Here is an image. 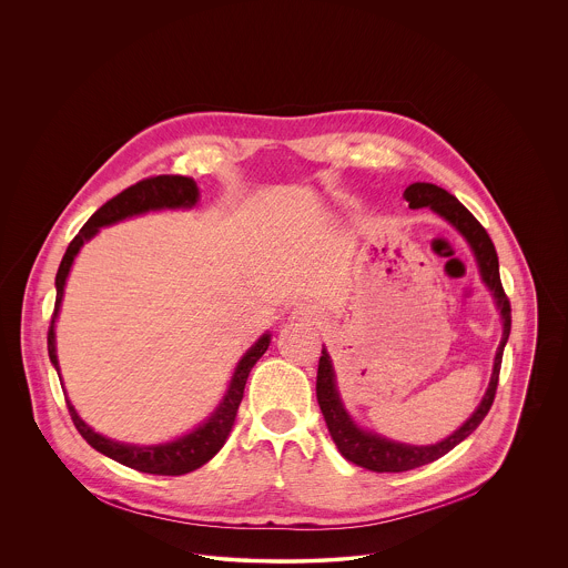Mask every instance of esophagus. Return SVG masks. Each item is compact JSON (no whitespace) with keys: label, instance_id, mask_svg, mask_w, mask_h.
<instances>
[{"label":"esophagus","instance_id":"esophagus-1","mask_svg":"<svg viewBox=\"0 0 568 568\" xmlns=\"http://www.w3.org/2000/svg\"><path fill=\"white\" fill-rule=\"evenodd\" d=\"M292 315H294L296 320H303V322H312V320L317 317L314 310H312V307H307V305H298V307L292 312Z\"/></svg>","mask_w":568,"mask_h":568}]
</instances>
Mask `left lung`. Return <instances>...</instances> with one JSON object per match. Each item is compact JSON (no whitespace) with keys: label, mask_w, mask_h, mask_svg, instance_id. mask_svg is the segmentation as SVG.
Returning <instances> with one entry per match:
<instances>
[{"label":"left lung","mask_w":568,"mask_h":568,"mask_svg":"<svg viewBox=\"0 0 568 568\" xmlns=\"http://www.w3.org/2000/svg\"><path fill=\"white\" fill-rule=\"evenodd\" d=\"M403 195H405V200L409 202L412 209L429 206L444 220H448L468 240L470 248L475 251V256H477L481 276L488 283V287L495 292L497 305H499L501 315H504V337H501V344H499V351H497V357H495V371H493L488 392H486L484 400L479 403L477 412L453 436H448L446 440L438 442V444H432V446H412V444L385 440L381 436L368 434L364 429H357V425H353V420L348 418V414L344 412V407L339 403L331 359H328L326 351H322V357H320V364H317V378H315V396H317V405L322 409V416L326 420L328 434H331L333 442L337 444L339 453L348 462H353L362 468L375 470V473H405V470L425 466L429 462H436L438 457L446 455L453 446L466 440L481 425V420L488 416V412L495 403V396H497L505 342H507L509 328H511V307H509V298H507L504 285H501L499 256H497L490 235L479 224V220L455 195H450L448 191L442 190L438 185H432V183H414L405 190Z\"/></svg>","instance_id":"obj_1"}]
</instances>
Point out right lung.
I'll return each instance as SVG.
<instances>
[{
    "mask_svg": "<svg viewBox=\"0 0 568 568\" xmlns=\"http://www.w3.org/2000/svg\"><path fill=\"white\" fill-rule=\"evenodd\" d=\"M195 202H197V187H195L193 179L179 176V174H161V176H150V179H143V181L130 185L128 190L111 197L106 204H102L87 220V224L80 229V233L67 246V253L59 265V272H57V303H54V314H52L50 331H48V353H50V359L57 371H59V359H57V342H54V322H57L61 301H63L64 281H67L69 267L73 263V256L80 251V246L87 240H91L98 233V229L115 224L130 215L145 213L150 209H163V206H174V209L176 206H193ZM267 346H270V335H263L240 362L233 381H231L229 394L224 396V400L220 403L215 414L204 425H200L195 432H191L190 436L179 438L176 442L145 446V448L120 444V442L109 440V438L95 434L89 425H84V420L75 414L73 405L64 396L67 409H69V416H71L75 429L80 432V436L89 442L95 450L104 453L106 457L124 464L128 468L150 473V475H172V477L185 475V473L200 468L202 464H206L224 446V442L233 429L240 403L244 398V387H246L248 375H251L254 364L261 359V355L267 351Z\"/></svg>",
    "mask_w": 568,
    "mask_h": 568,
    "instance_id": "add662e5",
    "label": "right lung"
}]
</instances>
